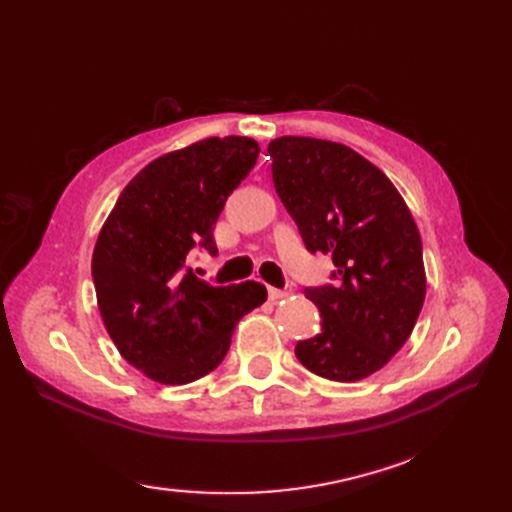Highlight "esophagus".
<instances>
[{
    "label": "esophagus",
    "instance_id": "1",
    "mask_svg": "<svg viewBox=\"0 0 512 512\" xmlns=\"http://www.w3.org/2000/svg\"><path fill=\"white\" fill-rule=\"evenodd\" d=\"M284 297H288V292H286V290H280V288H273V286H269V299H271V301H280V299H284Z\"/></svg>",
    "mask_w": 512,
    "mask_h": 512
}]
</instances>
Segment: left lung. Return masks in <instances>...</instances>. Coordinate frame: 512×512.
I'll return each instance as SVG.
<instances>
[{
  "label": "left lung",
  "instance_id": "1",
  "mask_svg": "<svg viewBox=\"0 0 512 512\" xmlns=\"http://www.w3.org/2000/svg\"><path fill=\"white\" fill-rule=\"evenodd\" d=\"M275 192L312 254L333 256L335 284L305 288L322 331L299 342L316 376L356 382L406 344L425 301L423 245L391 179L354 149L309 136L269 143Z\"/></svg>",
  "mask_w": 512,
  "mask_h": 512
}]
</instances>
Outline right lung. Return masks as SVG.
Returning <instances> with one entry per match:
<instances>
[{
  "label": "right lung",
  "instance_id": "add662e5",
  "mask_svg": "<svg viewBox=\"0 0 512 512\" xmlns=\"http://www.w3.org/2000/svg\"><path fill=\"white\" fill-rule=\"evenodd\" d=\"M254 138H205L147 164L108 215L91 258L98 307L119 354L160 384L222 363L237 322L267 301L258 282L211 286L185 260L218 254L213 226L258 160Z\"/></svg>",
  "mask_w": 512,
  "mask_h": 512
}]
</instances>
